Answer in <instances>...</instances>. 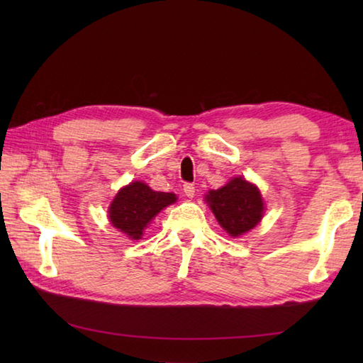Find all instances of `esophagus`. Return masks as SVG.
<instances>
[{
  "instance_id": "1",
  "label": "esophagus",
  "mask_w": 363,
  "mask_h": 363,
  "mask_svg": "<svg viewBox=\"0 0 363 363\" xmlns=\"http://www.w3.org/2000/svg\"><path fill=\"white\" fill-rule=\"evenodd\" d=\"M184 195H186L187 198H194V195H195V186L194 184H184Z\"/></svg>"
}]
</instances>
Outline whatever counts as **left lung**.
Here are the masks:
<instances>
[{
    "mask_svg": "<svg viewBox=\"0 0 363 363\" xmlns=\"http://www.w3.org/2000/svg\"><path fill=\"white\" fill-rule=\"evenodd\" d=\"M206 203L230 237H240L257 226L265 212L260 190L242 176L233 177L217 190H209Z\"/></svg>",
    "mask_w": 363,
    "mask_h": 363,
    "instance_id": "1",
    "label": "left lung"
}]
</instances>
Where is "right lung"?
<instances>
[{"mask_svg":"<svg viewBox=\"0 0 363 363\" xmlns=\"http://www.w3.org/2000/svg\"><path fill=\"white\" fill-rule=\"evenodd\" d=\"M174 194L154 191L142 181H134L118 190L107 211L111 225L133 240L142 238L143 230L167 206L176 203Z\"/></svg>","mask_w":363,"mask_h":363,"instance_id":"right-lung-1","label":"right lung"}]
</instances>
